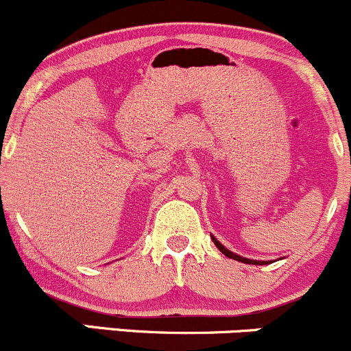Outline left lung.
<instances>
[{
    "mask_svg": "<svg viewBox=\"0 0 351 351\" xmlns=\"http://www.w3.org/2000/svg\"><path fill=\"white\" fill-rule=\"evenodd\" d=\"M212 241H213V243H215V245H217V249H219L220 252L223 254V256L230 257V259H234V261H239V263H243V264H254V265H265V264H269L267 261H252V259H245V257H241V256H237V254L230 252V250L225 249V247L222 245V243H220L219 241H217V239L213 237V235H212Z\"/></svg>",
    "mask_w": 351,
    "mask_h": 351,
    "instance_id": "8db88e82",
    "label": "left lung"
}]
</instances>
